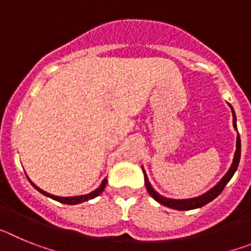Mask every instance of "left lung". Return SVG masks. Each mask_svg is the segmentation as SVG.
<instances>
[{
  "mask_svg": "<svg viewBox=\"0 0 251 251\" xmlns=\"http://www.w3.org/2000/svg\"><path fill=\"white\" fill-rule=\"evenodd\" d=\"M229 106L232 113V126H234V129L236 130V133H238V136H236V151H235L234 159H232V163L231 166H230L229 171L224 175L223 178H221L220 181L214 186V187L210 188V190H208L207 192H205V194L200 195V196H197V197H192V199L177 200V199H168V197L159 195L158 192L152 187L150 179H148L147 174H146L145 167L142 166V171H143V175H145L146 188H147L148 194H150L151 196L157 201V202L161 203V205L163 206H167V207L170 208H174V210H181V211H185V210H194V208L202 207V206H205L206 203L211 202L214 199H216V197L223 192L224 187L227 185V182L231 179V177L234 176V174L236 172V170H238V166H239V162H240V156H241V141H240V134H239L238 132V126H236V115H235L234 108L231 106V104H229Z\"/></svg>",
  "mask_w": 251,
  "mask_h": 251,
  "instance_id": "8db88e82",
  "label": "left lung"
}]
</instances>
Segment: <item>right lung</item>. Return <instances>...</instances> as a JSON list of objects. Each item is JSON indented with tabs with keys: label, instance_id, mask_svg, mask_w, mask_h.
I'll list each match as a JSON object with an SVG mask.
<instances>
[{
	"label": "right lung",
	"instance_id": "add662e5",
	"mask_svg": "<svg viewBox=\"0 0 251 251\" xmlns=\"http://www.w3.org/2000/svg\"><path fill=\"white\" fill-rule=\"evenodd\" d=\"M27 179H28V181H30L31 185L34 186V187L36 188L37 191L40 192V194L45 195V196L50 197V199H52V200H55V201H59V202H61V203H66V205H77V203L85 202V201L92 200V199H94V197L99 196V195H100L101 192H103L104 188H105L106 182H108V179H106V177H105V178H104L103 181H101L100 186H99L98 188H95L94 191L89 192V194H86V195H79V196L61 197V196H55V195H51V194H49V192L44 191V190H41V188H40V187H37V186L35 185V183L32 182V181H31V179L28 178V177H27Z\"/></svg>",
	"mask_w": 251,
	"mask_h": 251
}]
</instances>
